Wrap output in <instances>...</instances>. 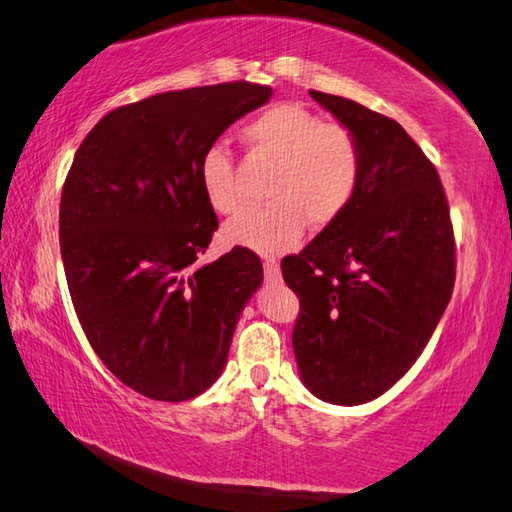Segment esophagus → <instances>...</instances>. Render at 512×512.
Returning a JSON list of instances; mask_svg holds the SVG:
<instances>
[{"label":"esophagus","mask_w":512,"mask_h":512,"mask_svg":"<svg viewBox=\"0 0 512 512\" xmlns=\"http://www.w3.org/2000/svg\"><path fill=\"white\" fill-rule=\"evenodd\" d=\"M263 267H265V279L267 281H270V283L281 281V267H279V263H276V261H265Z\"/></svg>","instance_id":"34e87169"}]
</instances>
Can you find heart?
<instances>
[{"mask_svg":"<svg viewBox=\"0 0 512 512\" xmlns=\"http://www.w3.org/2000/svg\"><path fill=\"white\" fill-rule=\"evenodd\" d=\"M242 141L258 157L274 161L267 200L231 220L222 238L258 254H283L297 247L306 224L321 231L351 209L362 179L360 141L342 123H321L294 103L267 107L245 128ZM200 184L213 211L231 215L242 197L229 150L215 143L200 159Z\"/></svg>","mask_w":512,"mask_h":512,"instance_id":"1","label":"heart"}]
</instances>
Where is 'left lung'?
Wrapping results in <instances>:
<instances>
[{
	"instance_id": "left-lung-1",
	"label": "left lung",
	"mask_w": 512,
	"mask_h": 512,
	"mask_svg": "<svg viewBox=\"0 0 512 512\" xmlns=\"http://www.w3.org/2000/svg\"><path fill=\"white\" fill-rule=\"evenodd\" d=\"M310 96L360 141L362 179L351 209L281 270L301 301L292 346L303 384L353 407L423 353L454 290V233L436 168L400 123L351 98Z\"/></svg>"
}]
</instances>
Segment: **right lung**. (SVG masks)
I'll return each mask as SVG.
<instances>
[{
    "label": "right lung",
    "mask_w": 512,
    "mask_h": 512,
    "mask_svg": "<svg viewBox=\"0 0 512 512\" xmlns=\"http://www.w3.org/2000/svg\"><path fill=\"white\" fill-rule=\"evenodd\" d=\"M272 87L164 92L105 114L74 157L60 200V254L80 326L125 387L161 402L200 396L263 283L254 251L200 265L218 218L200 159Z\"/></svg>",
    "instance_id": "add662e5"
}]
</instances>
